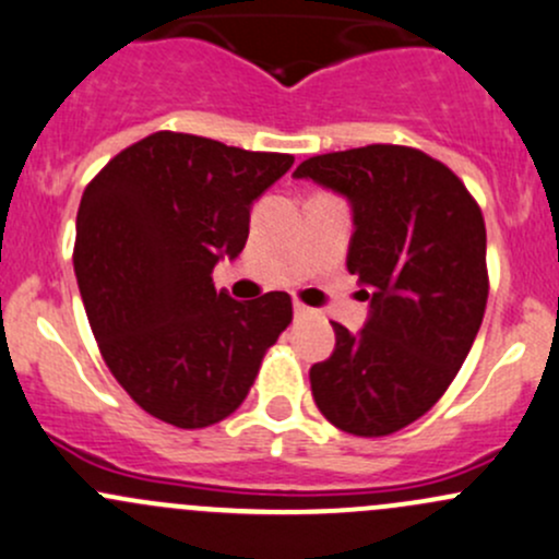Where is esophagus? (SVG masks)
Here are the masks:
<instances>
[{"label": "esophagus", "mask_w": 559, "mask_h": 559, "mask_svg": "<svg viewBox=\"0 0 559 559\" xmlns=\"http://www.w3.org/2000/svg\"><path fill=\"white\" fill-rule=\"evenodd\" d=\"M308 316H313V308H308V305L302 302H295V319H308Z\"/></svg>", "instance_id": "34e87169"}]
</instances>
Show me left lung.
<instances>
[{
	"label": "left lung",
	"mask_w": 559,
	"mask_h": 559,
	"mask_svg": "<svg viewBox=\"0 0 559 559\" xmlns=\"http://www.w3.org/2000/svg\"><path fill=\"white\" fill-rule=\"evenodd\" d=\"M295 176L348 201V270L369 302L356 334L332 324V356L310 367L313 399L343 431L385 437L426 415L472 350L487 305L485 219L463 181L413 146L329 152Z\"/></svg>",
	"instance_id": "obj_1"
}]
</instances>
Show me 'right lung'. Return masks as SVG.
I'll return each instance as SVG.
<instances>
[{
  "mask_svg": "<svg viewBox=\"0 0 559 559\" xmlns=\"http://www.w3.org/2000/svg\"><path fill=\"white\" fill-rule=\"evenodd\" d=\"M295 157L157 131L85 187L74 273L104 361L128 396L179 428L240 407L292 297L238 302L211 273L249 238L251 205Z\"/></svg>",
  "mask_w": 559,
  "mask_h": 559,
  "instance_id": "add662e5",
  "label": "right lung"
}]
</instances>
